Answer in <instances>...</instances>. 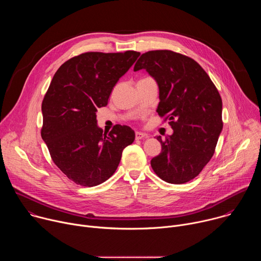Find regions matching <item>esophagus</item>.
<instances>
[{
	"label": "esophagus",
	"mask_w": 261,
	"mask_h": 261,
	"mask_svg": "<svg viewBox=\"0 0 261 261\" xmlns=\"http://www.w3.org/2000/svg\"><path fill=\"white\" fill-rule=\"evenodd\" d=\"M148 135L142 132H135V139H142V138H147Z\"/></svg>",
	"instance_id": "1"
}]
</instances>
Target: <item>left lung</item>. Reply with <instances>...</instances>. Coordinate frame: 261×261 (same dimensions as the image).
<instances>
[{
    "mask_svg": "<svg viewBox=\"0 0 261 261\" xmlns=\"http://www.w3.org/2000/svg\"><path fill=\"white\" fill-rule=\"evenodd\" d=\"M145 69L159 86L157 113L173 129L161 142V153L151 160L155 173L170 184L196 177L212 159L223 128L222 99L203 68L172 50H151L140 56L134 71Z\"/></svg>",
    "mask_w": 261,
    "mask_h": 261,
    "instance_id": "left-lung-1",
    "label": "left lung"
}]
</instances>
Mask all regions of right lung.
<instances>
[{"label":"right lung","instance_id":"obj_1","mask_svg":"<svg viewBox=\"0 0 261 261\" xmlns=\"http://www.w3.org/2000/svg\"><path fill=\"white\" fill-rule=\"evenodd\" d=\"M140 53L89 51L66 61L56 72L42 101L41 136L60 170L83 187H94L117 170L134 131L116 125L106 134L98 128L97 108Z\"/></svg>","mask_w":261,"mask_h":261}]
</instances>
